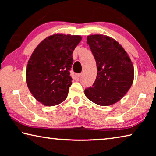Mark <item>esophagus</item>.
Wrapping results in <instances>:
<instances>
[{
    "mask_svg": "<svg viewBox=\"0 0 156 156\" xmlns=\"http://www.w3.org/2000/svg\"><path fill=\"white\" fill-rule=\"evenodd\" d=\"M76 78H80L82 76V73H77V74L76 75Z\"/></svg>",
    "mask_w": 156,
    "mask_h": 156,
    "instance_id": "obj_1",
    "label": "esophagus"
}]
</instances>
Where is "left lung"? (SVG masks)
<instances>
[{
  "mask_svg": "<svg viewBox=\"0 0 156 156\" xmlns=\"http://www.w3.org/2000/svg\"><path fill=\"white\" fill-rule=\"evenodd\" d=\"M87 43L96 62L98 73L92 87L84 94L94 103L108 106L126 94L133 80V66L125 49L112 38L104 35L87 36Z\"/></svg>",
  "mask_w": 156,
  "mask_h": 156,
  "instance_id": "1",
  "label": "left lung"
}]
</instances>
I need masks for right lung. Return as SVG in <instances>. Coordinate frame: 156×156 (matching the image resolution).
I'll use <instances>...</instances> for the list:
<instances>
[{"label":"right lung","mask_w":156,"mask_h":156,"mask_svg":"<svg viewBox=\"0 0 156 156\" xmlns=\"http://www.w3.org/2000/svg\"><path fill=\"white\" fill-rule=\"evenodd\" d=\"M80 36L54 34L37 46L28 61L26 81L34 97L46 106L58 105L67 98L72 84L70 76L72 54Z\"/></svg>","instance_id":"add662e5"}]
</instances>
